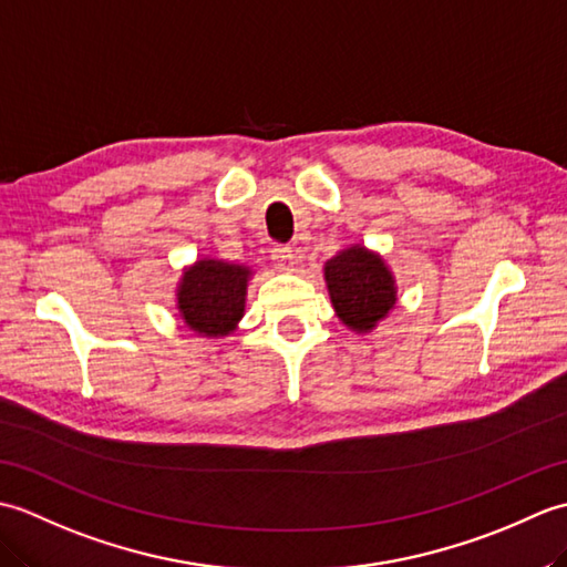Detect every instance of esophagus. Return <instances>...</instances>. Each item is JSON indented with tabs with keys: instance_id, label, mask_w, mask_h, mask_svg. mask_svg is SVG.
<instances>
[{
	"instance_id": "1",
	"label": "esophagus",
	"mask_w": 567,
	"mask_h": 567,
	"mask_svg": "<svg viewBox=\"0 0 567 567\" xmlns=\"http://www.w3.org/2000/svg\"><path fill=\"white\" fill-rule=\"evenodd\" d=\"M270 260L275 262L277 270H292L295 265V252L290 246H272Z\"/></svg>"
}]
</instances>
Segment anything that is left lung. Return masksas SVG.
Instances as JSON below:
<instances>
[{
    "label": "left lung",
    "mask_w": 567,
    "mask_h": 567,
    "mask_svg": "<svg viewBox=\"0 0 567 567\" xmlns=\"http://www.w3.org/2000/svg\"><path fill=\"white\" fill-rule=\"evenodd\" d=\"M327 285L336 315L355 331H370L394 307V280L382 258L348 248L327 262Z\"/></svg>",
    "instance_id": "8db88e82"
}]
</instances>
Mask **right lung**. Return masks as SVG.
Instances as JSON below:
<instances>
[{"label": "right lung", "instance_id": "add662e5", "mask_svg": "<svg viewBox=\"0 0 567 567\" xmlns=\"http://www.w3.org/2000/svg\"><path fill=\"white\" fill-rule=\"evenodd\" d=\"M248 275L246 265L221 260H199L189 268L177 290V307L187 327L204 336L231 333L244 317Z\"/></svg>", "mask_w": 567, "mask_h": 567}]
</instances>
